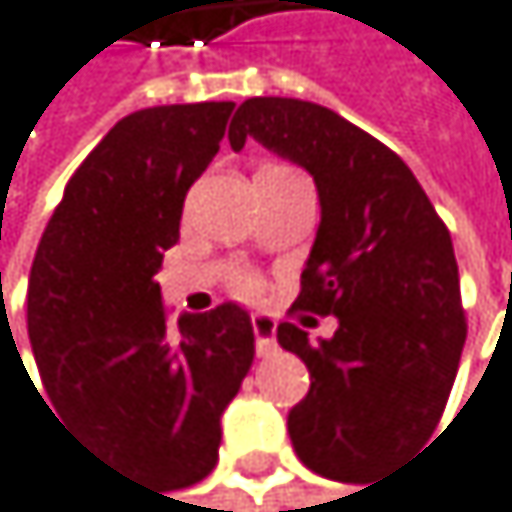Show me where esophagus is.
<instances>
[{"label":"esophagus","mask_w":512,"mask_h":512,"mask_svg":"<svg viewBox=\"0 0 512 512\" xmlns=\"http://www.w3.org/2000/svg\"><path fill=\"white\" fill-rule=\"evenodd\" d=\"M275 318L271 315H265V312H256L253 315V333H256V352L262 355V358H268V355H275L278 352V343H275Z\"/></svg>","instance_id":"34e87169"}]
</instances>
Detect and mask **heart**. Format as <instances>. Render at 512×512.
<instances>
[{"label": "heart", "instance_id": "1", "mask_svg": "<svg viewBox=\"0 0 512 512\" xmlns=\"http://www.w3.org/2000/svg\"><path fill=\"white\" fill-rule=\"evenodd\" d=\"M241 290L253 293V290H256V281H253V278H241Z\"/></svg>", "mask_w": 512, "mask_h": 512}]
</instances>
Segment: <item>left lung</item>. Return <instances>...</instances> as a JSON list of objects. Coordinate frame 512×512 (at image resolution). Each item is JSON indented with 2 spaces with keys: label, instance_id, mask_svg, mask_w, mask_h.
<instances>
[{
  "label": "left lung",
  "instance_id": "obj_1",
  "mask_svg": "<svg viewBox=\"0 0 512 512\" xmlns=\"http://www.w3.org/2000/svg\"><path fill=\"white\" fill-rule=\"evenodd\" d=\"M247 138L315 179L321 225L293 306L340 324L318 343L278 324L312 377L287 414L293 451L318 476L367 482L433 436L454 386L467 321L451 234L405 160L330 107L247 98L228 141Z\"/></svg>",
  "mask_w": 512,
  "mask_h": 512
}]
</instances>
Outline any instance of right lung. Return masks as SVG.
<instances>
[{
	"instance_id": "1",
	"label": "right lung",
	"mask_w": 512,
	"mask_h": 512,
	"mask_svg": "<svg viewBox=\"0 0 512 512\" xmlns=\"http://www.w3.org/2000/svg\"><path fill=\"white\" fill-rule=\"evenodd\" d=\"M231 110L200 101L123 117L73 172L30 268L27 330L49 411L163 491L216 467L222 414L256 352L247 309L222 302L172 324L154 278Z\"/></svg>"
}]
</instances>
